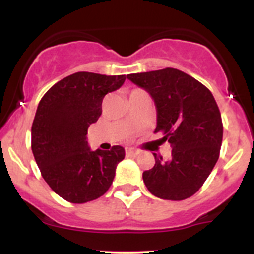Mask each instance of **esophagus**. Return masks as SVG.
I'll list each match as a JSON object with an SVG mask.
<instances>
[{
	"label": "esophagus",
	"instance_id": "obj_1",
	"mask_svg": "<svg viewBox=\"0 0 254 254\" xmlns=\"http://www.w3.org/2000/svg\"><path fill=\"white\" fill-rule=\"evenodd\" d=\"M137 151H135V150H132V148H127V156H135V155H137Z\"/></svg>",
	"mask_w": 254,
	"mask_h": 254
}]
</instances>
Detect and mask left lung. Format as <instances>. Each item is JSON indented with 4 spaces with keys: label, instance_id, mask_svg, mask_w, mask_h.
Returning a JSON list of instances; mask_svg holds the SVG:
<instances>
[{
    "label": "left lung",
    "instance_id": "1",
    "mask_svg": "<svg viewBox=\"0 0 254 254\" xmlns=\"http://www.w3.org/2000/svg\"><path fill=\"white\" fill-rule=\"evenodd\" d=\"M127 79L145 89L157 112L155 132H163L172 157L155 156L142 173L148 191L166 200H183L200 189L219 160L222 122L211 92L191 76L167 67L131 73Z\"/></svg>",
    "mask_w": 254,
    "mask_h": 254
}]
</instances>
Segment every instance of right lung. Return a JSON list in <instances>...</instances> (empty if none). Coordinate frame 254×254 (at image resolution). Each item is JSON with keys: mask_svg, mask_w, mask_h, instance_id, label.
<instances>
[{"mask_svg": "<svg viewBox=\"0 0 254 254\" xmlns=\"http://www.w3.org/2000/svg\"><path fill=\"white\" fill-rule=\"evenodd\" d=\"M125 75L76 72L54 84L39 102L32 125V151L43 178L58 195L83 204L112 186L125 150L92 151L87 130L102 114L107 93L123 86Z\"/></svg>", "mask_w": 254, "mask_h": 254, "instance_id": "1", "label": "right lung"}]
</instances>
